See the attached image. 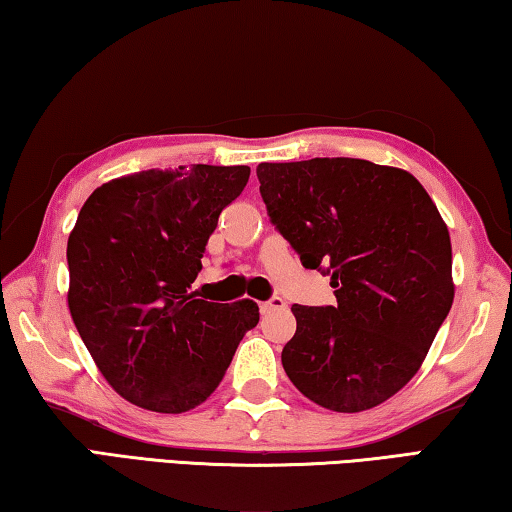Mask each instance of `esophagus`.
<instances>
[{
  "label": "esophagus",
  "instance_id": "obj_1",
  "mask_svg": "<svg viewBox=\"0 0 512 512\" xmlns=\"http://www.w3.org/2000/svg\"><path fill=\"white\" fill-rule=\"evenodd\" d=\"M284 307H287V302H284L280 296H273L271 300L259 302V309H262L264 314H266V311H275V309H284Z\"/></svg>",
  "mask_w": 512,
  "mask_h": 512
}]
</instances>
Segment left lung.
I'll return each mask as SVG.
<instances>
[{"label": "left lung", "mask_w": 512, "mask_h": 512, "mask_svg": "<svg viewBox=\"0 0 512 512\" xmlns=\"http://www.w3.org/2000/svg\"><path fill=\"white\" fill-rule=\"evenodd\" d=\"M268 216L305 268L332 275L334 307L293 305L282 366L323 409L359 413L420 370L454 302L452 241L409 171L357 158L262 162Z\"/></svg>", "instance_id": "8db88e82"}]
</instances>
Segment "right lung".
I'll use <instances>...</instances> for the list:
<instances>
[{"label": "right lung", "instance_id": "add662e5", "mask_svg": "<svg viewBox=\"0 0 512 512\" xmlns=\"http://www.w3.org/2000/svg\"><path fill=\"white\" fill-rule=\"evenodd\" d=\"M250 167L149 169L94 189L67 239V305L115 391L155 413H185L219 386L259 320L253 300L196 298L207 239Z\"/></svg>", "mask_w": 512, "mask_h": 512}]
</instances>
